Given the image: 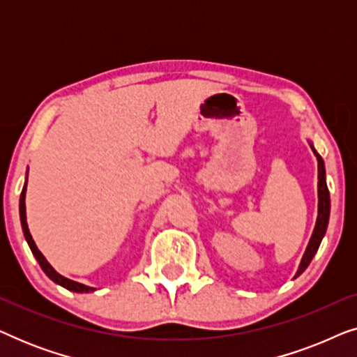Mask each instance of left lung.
<instances>
[{
  "mask_svg": "<svg viewBox=\"0 0 357 357\" xmlns=\"http://www.w3.org/2000/svg\"><path fill=\"white\" fill-rule=\"evenodd\" d=\"M310 148L317 155V160H319V216H317L314 234H312L309 245H307V250L304 253V257H302L299 270L296 273V278L302 275V273L305 271V268L310 265L312 258H314L317 250H319L321 238L325 236L326 227H328V219H330V192H328V187H326L325 164H324V159L320 158V154L314 149V146L310 144Z\"/></svg>",
  "mask_w": 357,
  "mask_h": 357,
  "instance_id": "left-lung-1",
  "label": "left lung"
}]
</instances>
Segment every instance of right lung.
I'll return each mask as SVG.
<instances>
[{
    "instance_id": "right-lung-1",
    "label": "right lung",
    "mask_w": 357,
    "mask_h": 357,
    "mask_svg": "<svg viewBox=\"0 0 357 357\" xmlns=\"http://www.w3.org/2000/svg\"><path fill=\"white\" fill-rule=\"evenodd\" d=\"M27 183V180H26ZM19 216H21V224H22V232H24V237H26V241L29 243V247H31V250L33 253V257L37 258L38 265L43 270V273L50 278L52 281H55L56 284H60L63 287H66L68 291H73V292H91V291H96L94 287H89L86 284H81V282H76L73 280H68V278L61 276L60 273H56L53 270V266L50 263L47 261V258L42 255V252L38 250L36 242H33V238L31 236V232H29V227H27V221H26V185H24L22 188V193H21V199H19Z\"/></svg>"
}]
</instances>
